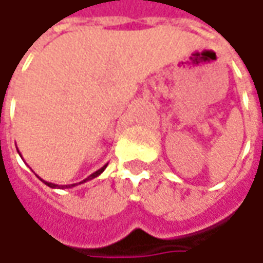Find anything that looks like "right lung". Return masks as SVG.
<instances>
[{"mask_svg":"<svg viewBox=\"0 0 263 263\" xmlns=\"http://www.w3.org/2000/svg\"><path fill=\"white\" fill-rule=\"evenodd\" d=\"M17 151H18V149H17ZM106 167H107V164H104L103 167L99 168V170H97V172H95V173H91V175H90V176H88V177H86L84 180H81V182H78V183H72V185H57V183H50V182H46V180H43V179H41V177H39V176H37V177L41 179V180H42V182H43V183H45V185L49 186V187H58V189H69V187H74V186L81 185V183H86V182H88V180L95 179V177L99 176L100 173H103V170Z\"/></svg>","mask_w":263,"mask_h":263,"instance_id":"right-lung-1","label":"right lung"}]
</instances>
